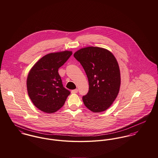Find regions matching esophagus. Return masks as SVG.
<instances>
[{"label":"esophagus","instance_id":"esophagus-1","mask_svg":"<svg viewBox=\"0 0 158 158\" xmlns=\"http://www.w3.org/2000/svg\"><path fill=\"white\" fill-rule=\"evenodd\" d=\"M77 91H78L77 89H74L71 90V93H77Z\"/></svg>","mask_w":158,"mask_h":158}]
</instances>
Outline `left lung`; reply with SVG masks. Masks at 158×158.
Wrapping results in <instances>:
<instances>
[{
    "instance_id": "obj_1",
    "label": "left lung",
    "mask_w": 158,
    "mask_h": 158,
    "mask_svg": "<svg viewBox=\"0 0 158 158\" xmlns=\"http://www.w3.org/2000/svg\"><path fill=\"white\" fill-rule=\"evenodd\" d=\"M84 68L89 90L82 97L84 105L94 113L108 109L116 98L121 85L118 63L113 54L99 47H88L74 54Z\"/></svg>"
}]
</instances>
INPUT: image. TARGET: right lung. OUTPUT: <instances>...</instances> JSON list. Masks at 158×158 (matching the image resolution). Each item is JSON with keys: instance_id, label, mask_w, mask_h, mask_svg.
Segmentation results:
<instances>
[{"instance_id": "1", "label": "right lung", "mask_w": 158, "mask_h": 158, "mask_svg": "<svg viewBox=\"0 0 158 158\" xmlns=\"http://www.w3.org/2000/svg\"><path fill=\"white\" fill-rule=\"evenodd\" d=\"M71 54L69 51L48 54L40 59L30 71L27 81L28 93L40 110L53 113L64 105L70 91L64 87L58 69Z\"/></svg>"}]
</instances>
